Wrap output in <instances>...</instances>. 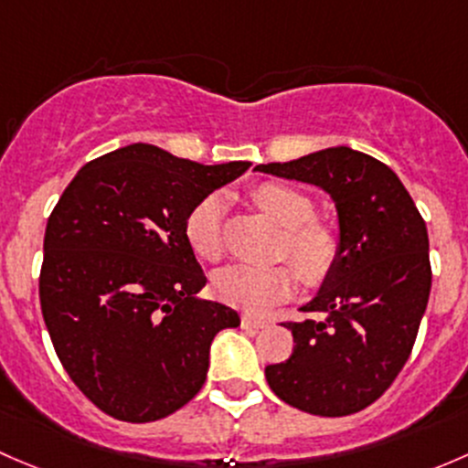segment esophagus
<instances>
[{"label": "esophagus", "mask_w": 468, "mask_h": 468, "mask_svg": "<svg viewBox=\"0 0 468 468\" xmlns=\"http://www.w3.org/2000/svg\"><path fill=\"white\" fill-rule=\"evenodd\" d=\"M240 322H243L245 329H263V326H268V320H263V317H257V315H250V313H245V315L240 317Z\"/></svg>", "instance_id": "1"}]
</instances>
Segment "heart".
<instances>
[{
  "instance_id": "obj_1",
  "label": "heart",
  "mask_w": 468,
  "mask_h": 468,
  "mask_svg": "<svg viewBox=\"0 0 468 468\" xmlns=\"http://www.w3.org/2000/svg\"><path fill=\"white\" fill-rule=\"evenodd\" d=\"M257 205L272 216L283 228L279 240V259H288L292 268L243 266L236 263L220 270L214 277L216 295L232 306L250 313H261L277 302L286 300L295 291V273L315 288L334 274L342 254L340 232L326 220L315 218V205L302 191L279 182H263L252 191ZM223 198L216 194L196 202L185 220V234L191 250L205 261H218L223 257Z\"/></svg>"
}]
</instances>
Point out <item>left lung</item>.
Segmentation results:
<instances>
[{"label":"left lung","instance_id":"8db88e82","mask_svg":"<svg viewBox=\"0 0 468 468\" xmlns=\"http://www.w3.org/2000/svg\"><path fill=\"white\" fill-rule=\"evenodd\" d=\"M257 171L322 186L335 202L342 254L313 302V317L283 322L292 354L268 365L270 389L288 406L345 417L372 406L394 383L417 340L431 295L428 232L388 164L346 146Z\"/></svg>","mask_w":468,"mask_h":468}]
</instances>
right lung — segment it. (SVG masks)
I'll return each mask as SVG.
<instances>
[{"instance_id":"obj_1","label":"right lung","mask_w":468,"mask_h":468,"mask_svg":"<svg viewBox=\"0 0 468 468\" xmlns=\"http://www.w3.org/2000/svg\"><path fill=\"white\" fill-rule=\"evenodd\" d=\"M248 168L133 144L85 164L62 191L47 220L40 306L62 367L99 410L157 421L205 385L211 340L240 320L196 297L207 277L185 220Z\"/></svg>"}]
</instances>
